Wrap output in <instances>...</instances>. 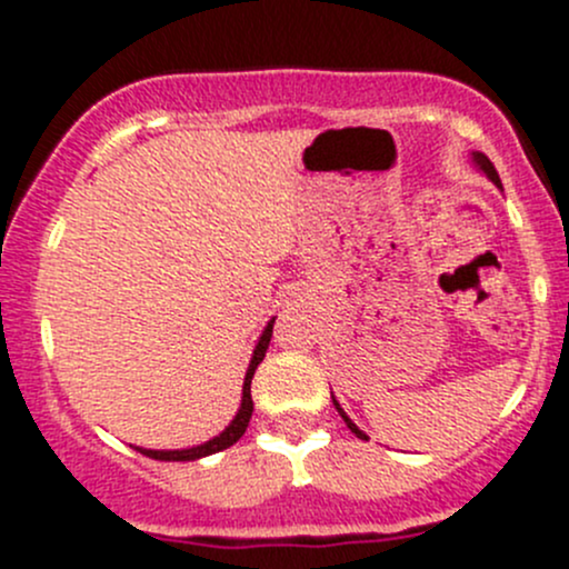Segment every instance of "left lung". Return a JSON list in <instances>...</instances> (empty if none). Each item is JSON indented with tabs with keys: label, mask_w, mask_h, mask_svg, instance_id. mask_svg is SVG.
<instances>
[{
	"label": "left lung",
	"mask_w": 569,
	"mask_h": 569,
	"mask_svg": "<svg viewBox=\"0 0 569 569\" xmlns=\"http://www.w3.org/2000/svg\"><path fill=\"white\" fill-rule=\"evenodd\" d=\"M473 164H476V168H479V170H481V173H485L487 178H490V181H492V183H498V187H501V178H498V173H496V168H492V162H490V159H487V157H485V153L473 151ZM332 405H336V410H338V412H341L343 423H347V427H349V429H352V432H355V435H358V438L369 440V438H366V432H360V429H358V427H355V423H352V418H349V416H347V412H343V410H341V405H338V401H336V396H332Z\"/></svg>",
	"instance_id": "obj_1"
}]
</instances>
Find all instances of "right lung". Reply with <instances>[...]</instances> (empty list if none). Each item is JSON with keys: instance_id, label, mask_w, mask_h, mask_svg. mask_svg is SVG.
<instances>
[{"instance_id": "obj_1", "label": "right lung", "mask_w": 569, "mask_h": 569, "mask_svg": "<svg viewBox=\"0 0 569 569\" xmlns=\"http://www.w3.org/2000/svg\"><path fill=\"white\" fill-rule=\"evenodd\" d=\"M272 325L274 319L269 321L267 327H263L261 338H258L256 349H252V360L248 366V375H244V386H242V407H239L237 418H233L231 423L226 427V432H220L217 438L206 440V443L200 446H192V449H181V451H153V449H137L140 455L151 457V460H164V462H189V460H200V457H209V455H217V451L228 449V446L237 443L239 438L244 435V429H248L250 423V416H252V396H250V382H252V375H256L258 363L263 360V355H267V347H269V338H272Z\"/></svg>"}]
</instances>
